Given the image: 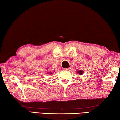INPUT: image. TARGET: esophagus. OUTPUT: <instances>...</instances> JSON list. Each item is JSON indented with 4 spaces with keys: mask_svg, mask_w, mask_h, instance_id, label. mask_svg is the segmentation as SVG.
<instances>
[{
    "mask_svg": "<svg viewBox=\"0 0 120 120\" xmlns=\"http://www.w3.org/2000/svg\"><path fill=\"white\" fill-rule=\"evenodd\" d=\"M64 70H69V68H64Z\"/></svg>",
    "mask_w": 120,
    "mask_h": 120,
    "instance_id": "obj_1",
    "label": "esophagus"
}]
</instances>
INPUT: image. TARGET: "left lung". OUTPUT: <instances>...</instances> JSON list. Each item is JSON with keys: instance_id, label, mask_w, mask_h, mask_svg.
I'll return each mask as SVG.
<instances>
[{"instance_id": "left-lung-1", "label": "left lung", "mask_w": 120, "mask_h": 120, "mask_svg": "<svg viewBox=\"0 0 120 120\" xmlns=\"http://www.w3.org/2000/svg\"><path fill=\"white\" fill-rule=\"evenodd\" d=\"M77 72L78 73V74H79V75H82L83 74V73H84V71L79 70H78V71H77Z\"/></svg>"}]
</instances>
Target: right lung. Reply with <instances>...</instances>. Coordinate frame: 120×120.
Returning <instances> with one entry per match:
<instances>
[{
	"mask_svg": "<svg viewBox=\"0 0 120 120\" xmlns=\"http://www.w3.org/2000/svg\"><path fill=\"white\" fill-rule=\"evenodd\" d=\"M46 74H49V72H46ZM49 74H52V72H50V73H49Z\"/></svg>",
	"mask_w": 120,
	"mask_h": 120,
	"instance_id": "right-lung-1",
	"label": "right lung"
}]
</instances>
